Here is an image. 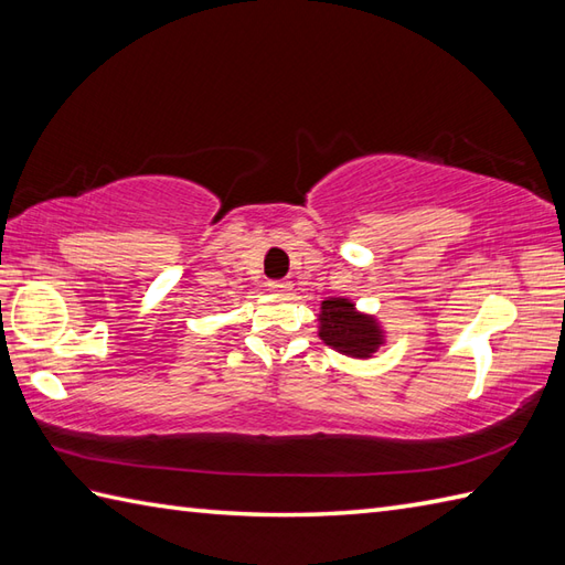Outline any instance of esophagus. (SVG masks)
Returning <instances> with one entry per match:
<instances>
[{
	"mask_svg": "<svg viewBox=\"0 0 565 565\" xmlns=\"http://www.w3.org/2000/svg\"><path fill=\"white\" fill-rule=\"evenodd\" d=\"M269 291L276 296H289L294 291V284L291 281H271Z\"/></svg>",
	"mask_w": 565,
	"mask_h": 565,
	"instance_id": "esophagus-1",
	"label": "esophagus"
}]
</instances>
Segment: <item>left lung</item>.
Masks as SVG:
<instances>
[{
  "label": "left lung",
  "mask_w": 565,
  "mask_h": 565,
  "mask_svg": "<svg viewBox=\"0 0 565 565\" xmlns=\"http://www.w3.org/2000/svg\"><path fill=\"white\" fill-rule=\"evenodd\" d=\"M318 334L330 350L352 359H371L386 344V330L379 318L362 313L344 296H332L320 303Z\"/></svg>",
  "instance_id": "1"
}]
</instances>
